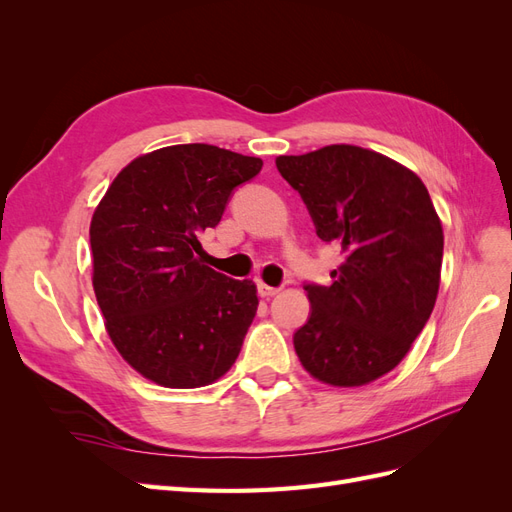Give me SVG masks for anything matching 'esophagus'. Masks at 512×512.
I'll use <instances>...</instances> for the list:
<instances>
[{
	"mask_svg": "<svg viewBox=\"0 0 512 512\" xmlns=\"http://www.w3.org/2000/svg\"><path fill=\"white\" fill-rule=\"evenodd\" d=\"M280 292V288H275V286H269V284H258V294L260 297H275V294Z\"/></svg>",
	"mask_w": 512,
	"mask_h": 512,
	"instance_id": "obj_1",
	"label": "esophagus"
}]
</instances>
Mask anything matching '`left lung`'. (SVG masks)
<instances>
[{
    "label": "left lung",
    "mask_w": 512,
    "mask_h": 512,
    "mask_svg": "<svg viewBox=\"0 0 512 512\" xmlns=\"http://www.w3.org/2000/svg\"><path fill=\"white\" fill-rule=\"evenodd\" d=\"M344 262L331 286L307 284L312 314L294 333L309 376L363 386L395 369L438 299L444 232L425 183L404 164L356 145L275 160Z\"/></svg>",
    "instance_id": "left-lung-1"
}]
</instances>
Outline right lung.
Instances as JSON below:
<instances>
[{"label":"right lung","mask_w":512,"mask_h":512,"mask_svg":"<svg viewBox=\"0 0 512 512\" xmlns=\"http://www.w3.org/2000/svg\"><path fill=\"white\" fill-rule=\"evenodd\" d=\"M260 158L213 145H170L134 158L89 226L94 292L113 346L143 378L198 389L237 361L256 316L252 280L200 260L198 232L218 226Z\"/></svg>","instance_id":"1"}]
</instances>
